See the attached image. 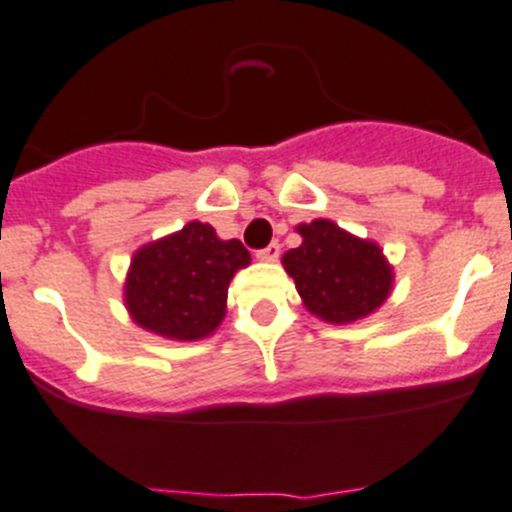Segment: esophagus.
<instances>
[{
  "mask_svg": "<svg viewBox=\"0 0 512 512\" xmlns=\"http://www.w3.org/2000/svg\"><path fill=\"white\" fill-rule=\"evenodd\" d=\"M280 257V245L278 242H272V245H267L265 250H260L257 252V260H262V262H275Z\"/></svg>",
  "mask_w": 512,
  "mask_h": 512,
  "instance_id": "obj_1",
  "label": "esophagus"
}]
</instances>
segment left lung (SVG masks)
Listing matches in <instances>:
<instances>
[{
	"label": "left lung",
	"mask_w": 512,
	"mask_h": 512,
	"mask_svg": "<svg viewBox=\"0 0 512 512\" xmlns=\"http://www.w3.org/2000/svg\"><path fill=\"white\" fill-rule=\"evenodd\" d=\"M295 232L303 242L285 252L283 267L308 313L346 326L369 318L386 303L394 288V267L374 240L356 237L331 219L303 222Z\"/></svg>",
	"instance_id": "1"
}]
</instances>
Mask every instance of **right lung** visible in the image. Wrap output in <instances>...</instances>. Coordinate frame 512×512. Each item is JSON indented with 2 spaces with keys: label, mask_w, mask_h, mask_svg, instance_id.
<instances>
[{
  "label": "right lung",
  "mask_w": 512,
  "mask_h": 512,
  "mask_svg": "<svg viewBox=\"0 0 512 512\" xmlns=\"http://www.w3.org/2000/svg\"><path fill=\"white\" fill-rule=\"evenodd\" d=\"M247 265L250 252L240 240H219L212 224L194 219L133 252L123 303L143 331L199 341L224 321L229 283Z\"/></svg>",
  "instance_id": "obj_1"
}]
</instances>
